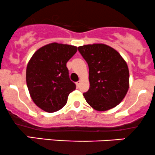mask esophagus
<instances>
[{"instance_id": "34e87169", "label": "esophagus", "mask_w": 155, "mask_h": 155, "mask_svg": "<svg viewBox=\"0 0 155 155\" xmlns=\"http://www.w3.org/2000/svg\"><path fill=\"white\" fill-rule=\"evenodd\" d=\"M80 85H81V81H78V82H76V86H77L78 88H79Z\"/></svg>"}]
</instances>
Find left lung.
<instances>
[{"instance_id": "obj_1", "label": "left lung", "mask_w": 155, "mask_h": 155, "mask_svg": "<svg viewBox=\"0 0 155 155\" xmlns=\"http://www.w3.org/2000/svg\"><path fill=\"white\" fill-rule=\"evenodd\" d=\"M89 66V89L84 93L86 102L97 111H106L118 105L129 87L127 64L111 46L103 44L78 48Z\"/></svg>"}]
</instances>
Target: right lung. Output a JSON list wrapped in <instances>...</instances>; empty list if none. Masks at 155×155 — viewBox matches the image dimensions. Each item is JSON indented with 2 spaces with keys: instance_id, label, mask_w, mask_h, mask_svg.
Here are the masks:
<instances>
[{
  "instance_id": "right-lung-1",
  "label": "right lung",
  "mask_w": 155,
  "mask_h": 155,
  "mask_svg": "<svg viewBox=\"0 0 155 155\" xmlns=\"http://www.w3.org/2000/svg\"><path fill=\"white\" fill-rule=\"evenodd\" d=\"M76 46L51 43L34 53L26 67L29 94L39 108L47 112L62 109L76 89L69 79L66 63L77 51Z\"/></svg>"
}]
</instances>
